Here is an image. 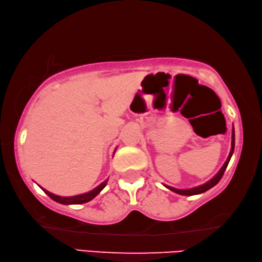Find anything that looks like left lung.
Masks as SVG:
<instances>
[{"label":"left lung","instance_id":"8db88e82","mask_svg":"<svg viewBox=\"0 0 262 262\" xmlns=\"http://www.w3.org/2000/svg\"><path fill=\"white\" fill-rule=\"evenodd\" d=\"M234 151V128H232V141H231V151L230 154L228 157V159H226L225 164L223 165L222 168L220 169V171L213 177L211 180H209L207 183L202 184V186H199V187H195V188H190V189H177V188H173V187H169V186H165L166 188H168L169 190L177 192V194L180 195H186V196H191V195H197V194H202V192L209 190L210 188H212L213 186H216V184L220 182V180L222 179L223 174H224V171L226 169V167L229 165V161L231 159V157H232Z\"/></svg>","mask_w":262,"mask_h":262}]
</instances>
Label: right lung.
<instances>
[{
	"label": "right lung",
	"mask_w": 262,
	"mask_h": 262,
	"mask_svg": "<svg viewBox=\"0 0 262 262\" xmlns=\"http://www.w3.org/2000/svg\"><path fill=\"white\" fill-rule=\"evenodd\" d=\"M106 182H108V180H105V181L102 182L100 186H97L95 189H93L91 191L85 192V194H81V195H76V196H71V197L58 196V195L52 194V192L47 191L46 189H44V188H41V189L45 191L46 195H49L51 199H52L53 201H55V202H58V203H61V204H82V203L89 202V201H92L94 197L100 194L103 188L106 186Z\"/></svg>",
	"instance_id": "add662e5"
}]
</instances>
